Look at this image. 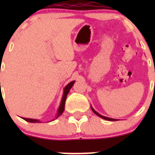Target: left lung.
I'll list each match as a JSON object with an SVG mask.
<instances>
[{
  "mask_svg": "<svg viewBox=\"0 0 155 155\" xmlns=\"http://www.w3.org/2000/svg\"><path fill=\"white\" fill-rule=\"evenodd\" d=\"M91 109H92V111H93V112L94 113H95L97 115V116H99V117H101V118H104V119H105V120H107V121H116V119H114V118H108V117H106V116H103V115H100L99 113H98V112H97L96 111L94 110V109H93V108H92V107H91Z\"/></svg>",
  "mask_w": 155,
  "mask_h": 155,
  "instance_id": "1",
  "label": "left lung"
}]
</instances>
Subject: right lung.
I'll use <instances>...</instances> for the list:
<instances>
[{"label":"right lung","instance_id":"1","mask_svg":"<svg viewBox=\"0 0 155 155\" xmlns=\"http://www.w3.org/2000/svg\"><path fill=\"white\" fill-rule=\"evenodd\" d=\"M75 81H73V82H70V83L67 85L66 87H64V94L63 97H62V100H61V102L60 104V107L58 108V113L57 115H56V118H58L62 113H63L64 110V106H65V101H66L67 99V96H68L69 91H70V88L73 87V84H74ZM23 119L25 120L26 121H28V122H31V123H40V120H37V119H32V118H22Z\"/></svg>","mask_w":155,"mask_h":155}]
</instances>
